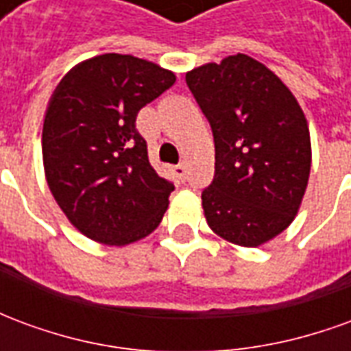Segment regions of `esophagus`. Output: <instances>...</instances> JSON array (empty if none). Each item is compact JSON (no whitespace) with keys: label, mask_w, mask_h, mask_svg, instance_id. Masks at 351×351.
<instances>
[{"label":"esophagus","mask_w":351,"mask_h":351,"mask_svg":"<svg viewBox=\"0 0 351 351\" xmlns=\"http://www.w3.org/2000/svg\"><path fill=\"white\" fill-rule=\"evenodd\" d=\"M173 173H175L176 178L184 180V178H186V165H184V163H180V165H175V167H173Z\"/></svg>","instance_id":"34e87169"}]
</instances>
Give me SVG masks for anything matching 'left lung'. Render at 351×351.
Here are the masks:
<instances>
[{"mask_svg": "<svg viewBox=\"0 0 351 351\" xmlns=\"http://www.w3.org/2000/svg\"><path fill=\"white\" fill-rule=\"evenodd\" d=\"M210 122L214 180L203 191L208 228L237 246L278 237L301 208L308 186V122L291 90L258 60L235 54L186 73Z\"/></svg>", "mask_w": 351, "mask_h": 351, "instance_id": "obj_1", "label": "left lung"}]
</instances>
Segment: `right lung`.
Listing matches in <instances>:
<instances>
[{
	"mask_svg": "<svg viewBox=\"0 0 351 351\" xmlns=\"http://www.w3.org/2000/svg\"><path fill=\"white\" fill-rule=\"evenodd\" d=\"M175 73L130 54H101L60 80L43 123L45 176L84 237L128 246L160 226L175 186L148 161L135 120L175 84Z\"/></svg>",
	"mask_w": 351,
	"mask_h": 351,
	"instance_id": "obj_1",
	"label": "right lung"
}]
</instances>
